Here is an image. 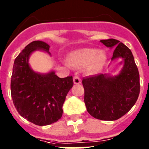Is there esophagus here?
<instances>
[{
	"instance_id": "obj_1",
	"label": "esophagus",
	"mask_w": 149,
	"mask_h": 149,
	"mask_svg": "<svg viewBox=\"0 0 149 149\" xmlns=\"http://www.w3.org/2000/svg\"><path fill=\"white\" fill-rule=\"evenodd\" d=\"M73 81H74V83L75 84H81V78H80V77H79L78 75L74 76Z\"/></svg>"
}]
</instances>
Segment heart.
<instances>
[{"label": "heart", "instance_id": "1", "mask_svg": "<svg viewBox=\"0 0 149 149\" xmlns=\"http://www.w3.org/2000/svg\"><path fill=\"white\" fill-rule=\"evenodd\" d=\"M106 60V56L102 52L95 48H82L73 51L68 56L70 65L76 68H84L91 64L93 70L98 69Z\"/></svg>", "mask_w": 149, "mask_h": 149}]
</instances>
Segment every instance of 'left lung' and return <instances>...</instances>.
<instances>
[{
  "label": "left lung",
  "instance_id": "left-lung-1",
  "mask_svg": "<svg viewBox=\"0 0 149 149\" xmlns=\"http://www.w3.org/2000/svg\"><path fill=\"white\" fill-rule=\"evenodd\" d=\"M114 48L112 60L122 58L125 65L119 75L96 74L83 78L84 102L88 113L100 120L114 121L125 115L138 99L139 74L131 50L114 39L100 41Z\"/></svg>",
  "mask_w": 149,
  "mask_h": 149
}]
</instances>
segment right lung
Masks as SVG:
<instances>
[{"label": "right lung", "mask_w": 149, "mask_h": 149, "mask_svg": "<svg viewBox=\"0 0 149 149\" xmlns=\"http://www.w3.org/2000/svg\"><path fill=\"white\" fill-rule=\"evenodd\" d=\"M50 46L33 41L15 58L11 77V95L17 111L36 125H51L61 119L63 105L73 86L72 76L60 78L54 72L36 73L30 68L29 56L36 49L49 53Z\"/></svg>", "instance_id": "1"}]
</instances>
